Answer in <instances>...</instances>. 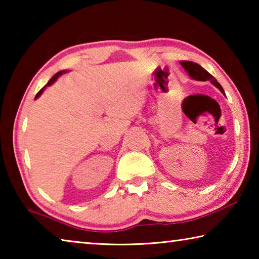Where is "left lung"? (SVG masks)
Listing matches in <instances>:
<instances>
[{
	"label": "left lung",
	"instance_id": "1",
	"mask_svg": "<svg viewBox=\"0 0 259 259\" xmlns=\"http://www.w3.org/2000/svg\"><path fill=\"white\" fill-rule=\"evenodd\" d=\"M181 65L184 67V69H185L188 75H190V77L193 78V80H196V81H210L214 87L218 88V89L221 90L222 93L225 95V93H224V90H223L222 85L219 84V83L217 82L216 78H214V77L211 75V74L205 71V69H204L203 67H201L199 64L193 63V61L182 60V61H181Z\"/></svg>",
	"mask_w": 259,
	"mask_h": 259
}]
</instances>
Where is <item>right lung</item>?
<instances>
[{
  "mask_svg": "<svg viewBox=\"0 0 259 259\" xmlns=\"http://www.w3.org/2000/svg\"><path fill=\"white\" fill-rule=\"evenodd\" d=\"M65 72H67V71H60V72H58V73H56V74H55V75H54V76H52V77L50 78V80H49V82H48V83H47V84H46L45 87H43V88H42V89H41L40 91H38V93L36 94V96H35V99H37L38 97H40V96L42 95V93H43V91H45V89H46V88H47V87H50L51 84H54V83H55V82H56L57 80H58V77H59L60 75H63V74H64Z\"/></svg>",
  "mask_w": 259,
  "mask_h": 259,
  "instance_id": "1",
  "label": "right lung"
}]
</instances>
